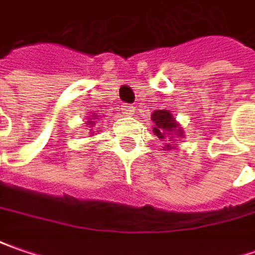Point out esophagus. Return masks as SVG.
I'll use <instances>...</instances> for the list:
<instances>
[{"instance_id": "esophagus-1", "label": "esophagus", "mask_w": 255, "mask_h": 255, "mask_svg": "<svg viewBox=\"0 0 255 255\" xmlns=\"http://www.w3.org/2000/svg\"><path fill=\"white\" fill-rule=\"evenodd\" d=\"M134 108L132 105H128V103H123L122 105V113L123 115H133Z\"/></svg>"}]
</instances>
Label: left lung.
Here are the masks:
<instances>
[{"label":"left lung","mask_w":255,"mask_h":255,"mask_svg":"<svg viewBox=\"0 0 255 255\" xmlns=\"http://www.w3.org/2000/svg\"><path fill=\"white\" fill-rule=\"evenodd\" d=\"M152 121L155 123V128H153V133L156 134L159 139H166L171 132H173L176 129V123H175V119L172 118V115L168 112V110H156L153 112L152 115ZM176 132H179V136H182V130L178 129ZM172 134V133H171ZM169 139V137H168ZM165 149H171L169 143L165 145Z\"/></svg>","instance_id":"obj_1"}]
</instances>
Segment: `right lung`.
<instances>
[{
  "label": "right lung",
  "instance_id": "1",
  "mask_svg": "<svg viewBox=\"0 0 255 255\" xmlns=\"http://www.w3.org/2000/svg\"><path fill=\"white\" fill-rule=\"evenodd\" d=\"M93 122H95V121H92V122H90V125H92V123H93Z\"/></svg>",
  "mask_w": 255,
  "mask_h": 255
}]
</instances>
